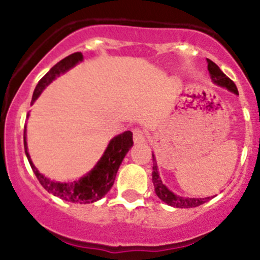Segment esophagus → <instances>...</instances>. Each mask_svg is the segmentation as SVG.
<instances>
[{
    "label": "esophagus",
    "instance_id": "1",
    "mask_svg": "<svg viewBox=\"0 0 260 260\" xmlns=\"http://www.w3.org/2000/svg\"><path fill=\"white\" fill-rule=\"evenodd\" d=\"M146 132L143 129H141V128H135L133 129V141H135V143H143L146 142Z\"/></svg>",
    "mask_w": 260,
    "mask_h": 260
}]
</instances>
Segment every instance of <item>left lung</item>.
I'll return each instance as SVG.
<instances>
[{"label":"left lung","instance_id":"1","mask_svg":"<svg viewBox=\"0 0 260 260\" xmlns=\"http://www.w3.org/2000/svg\"><path fill=\"white\" fill-rule=\"evenodd\" d=\"M208 70L210 73V77L212 81L215 84L220 86H224V88L229 89L230 91L235 94H239L238 93V88L237 85L234 84L230 78H228L224 73L220 70V68L215 64L214 61H211L210 59H208ZM153 157V161H154V156L152 154ZM152 182H153L154 186V191H156V195L161 199L162 201H165L166 204L169 205L175 206V208H196V206H200L203 204H205L206 201L210 200V198H205V199H190V198H181V196L175 195L174 192L169 190L166 186L162 183L161 179H159V175L158 171H157V165L156 161L153 164V171H152Z\"/></svg>","mask_w":260,"mask_h":260}]
</instances>
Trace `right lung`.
<instances>
[{"label":"right lung","mask_w":260,"mask_h":260,"mask_svg":"<svg viewBox=\"0 0 260 260\" xmlns=\"http://www.w3.org/2000/svg\"><path fill=\"white\" fill-rule=\"evenodd\" d=\"M81 60H83V54L81 52H74V54L60 60L57 64H55L41 78L38 85H36L35 90H34L32 102L38 99V96L45 89V86H48L55 78L59 77L60 74L65 73L67 70H69L70 68L74 67L75 64H78ZM23 146H25L26 156H27V159L30 162V166L32 169L34 174L36 175L39 182L41 183V186L48 192H51L52 195L57 196V198L62 199L65 201H70V203L89 204L102 199L111 190L114 183L115 175H117V171L119 169L120 164H122L123 158L127 154V152L129 151L131 147L133 146V138L131 131H125L122 135L114 137L108 147H107L103 157L96 164V166L86 176L70 183L55 182V181L46 179L34 166V164L30 159V156H28L27 145H26V125L25 132H23Z\"/></svg>","instance_id":"obj_1"}]
</instances>
